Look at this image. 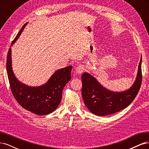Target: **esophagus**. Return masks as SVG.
Wrapping results in <instances>:
<instances>
[{"label":"esophagus","mask_w":149,"mask_h":149,"mask_svg":"<svg viewBox=\"0 0 149 149\" xmlns=\"http://www.w3.org/2000/svg\"><path fill=\"white\" fill-rule=\"evenodd\" d=\"M84 66L83 65H79V66L76 67V72L78 74H81L84 71Z\"/></svg>","instance_id":"34e87169"}]
</instances>
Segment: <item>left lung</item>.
<instances>
[{
    "label": "left lung",
    "instance_id": "8db88e82",
    "mask_svg": "<svg viewBox=\"0 0 149 149\" xmlns=\"http://www.w3.org/2000/svg\"><path fill=\"white\" fill-rule=\"evenodd\" d=\"M142 58L139 65L137 78L129 89L116 93L106 89L87 73L82 74V96L85 105L93 114L106 116L127 107L137 95L142 83Z\"/></svg>",
    "mask_w": 149,
    "mask_h": 149
}]
</instances>
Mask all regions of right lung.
Returning a JSON list of instances; mask_svg holds the SVG:
<instances>
[{
	"label": "right lung",
	"instance_id": "1",
	"mask_svg": "<svg viewBox=\"0 0 149 149\" xmlns=\"http://www.w3.org/2000/svg\"><path fill=\"white\" fill-rule=\"evenodd\" d=\"M26 23L13 40L15 42L23 31ZM72 66L57 70L46 84L38 87H30L19 82L13 73L11 60V48L7 58V72L11 91L17 102L33 113L43 116L52 113L60 104L62 92L66 84L71 79Z\"/></svg>",
	"mask_w": 149,
	"mask_h": 149
}]
</instances>
